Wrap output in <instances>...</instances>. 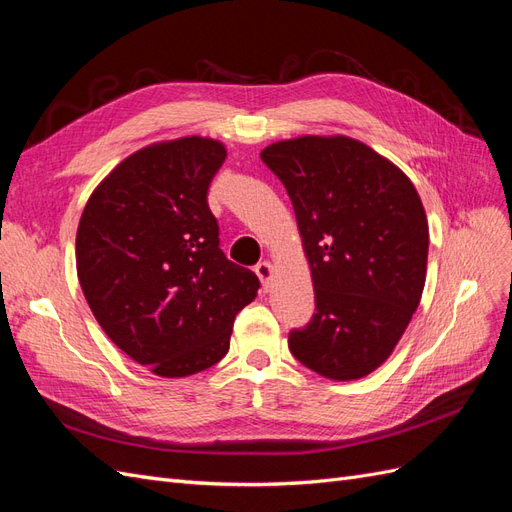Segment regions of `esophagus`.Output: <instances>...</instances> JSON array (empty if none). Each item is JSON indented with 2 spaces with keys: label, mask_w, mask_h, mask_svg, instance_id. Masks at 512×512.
Masks as SVG:
<instances>
[{
  "label": "esophagus",
  "mask_w": 512,
  "mask_h": 512,
  "mask_svg": "<svg viewBox=\"0 0 512 512\" xmlns=\"http://www.w3.org/2000/svg\"><path fill=\"white\" fill-rule=\"evenodd\" d=\"M254 271H256V275H258V280H260V284H262V290H269V282H271V275H273V267H271V262H258V265L254 267Z\"/></svg>",
  "instance_id": "esophagus-1"
}]
</instances>
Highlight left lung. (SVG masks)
<instances>
[{"mask_svg": "<svg viewBox=\"0 0 512 512\" xmlns=\"http://www.w3.org/2000/svg\"><path fill=\"white\" fill-rule=\"evenodd\" d=\"M260 158L292 200L316 292V314L288 333V348L324 378H363L393 352L421 301V198L395 164L346 136L273 143Z\"/></svg>", "mask_w": 512, "mask_h": 512, "instance_id": "1", "label": "left lung"}]
</instances>
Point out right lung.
<instances>
[{
  "instance_id": "add662e5",
  "label": "right lung",
  "mask_w": 512,
  "mask_h": 512,
  "mask_svg": "<svg viewBox=\"0 0 512 512\" xmlns=\"http://www.w3.org/2000/svg\"><path fill=\"white\" fill-rule=\"evenodd\" d=\"M226 160L211 138L136 151L87 200L76 271L104 333L164 378L218 363L260 282L220 250L207 190Z\"/></svg>"
}]
</instances>
